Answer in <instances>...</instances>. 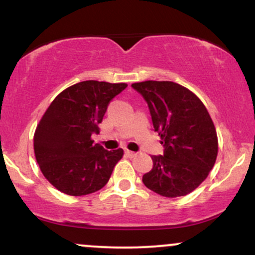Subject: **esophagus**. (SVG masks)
<instances>
[{"label":"esophagus","instance_id":"34e87169","mask_svg":"<svg viewBox=\"0 0 255 255\" xmlns=\"http://www.w3.org/2000/svg\"><path fill=\"white\" fill-rule=\"evenodd\" d=\"M125 153H126V156L127 157H129V158H133V157H135L137 153H135V152H133V151H129V150H126L125 151Z\"/></svg>","mask_w":255,"mask_h":255}]
</instances>
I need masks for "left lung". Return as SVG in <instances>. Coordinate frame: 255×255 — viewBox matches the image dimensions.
Returning a JSON list of instances; mask_svg holds the SVG:
<instances>
[{"label":"left lung","instance_id":"left-lung-1","mask_svg":"<svg viewBox=\"0 0 255 255\" xmlns=\"http://www.w3.org/2000/svg\"><path fill=\"white\" fill-rule=\"evenodd\" d=\"M148 105L154 131L164 146L152 156L153 168L142 176L148 189L166 198L187 195L216 163L218 139L211 116L192 91L172 81L131 84Z\"/></svg>","mask_w":255,"mask_h":255}]
</instances>
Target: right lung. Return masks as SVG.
Returning a JSON list of instances; mask_svg holds the SVG:
<instances>
[{
  "label": "right lung",
  "instance_id": "1",
  "mask_svg": "<svg viewBox=\"0 0 255 255\" xmlns=\"http://www.w3.org/2000/svg\"><path fill=\"white\" fill-rule=\"evenodd\" d=\"M127 84L81 81L52 101L33 136L37 163L44 177L64 194L80 197L103 188L124 150L95 144L110 101Z\"/></svg>",
  "mask_w": 255,
  "mask_h": 255
}]
</instances>
